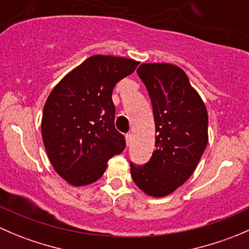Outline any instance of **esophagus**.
Returning <instances> with one entry per match:
<instances>
[{
    "instance_id": "1",
    "label": "esophagus",
    "mask_w": 249,
    "mask_h": 249,
    "mask_svg": "<svg viewBox=\"0 0 249 249\" xmlns=\"http://www.w3.org/2000/svg\"><path fill=\"white\" fill-rule=\"evenodd\" d=\"M125 139H126V143H127V145L130 144V142H131V140H132V134H126L125 135Z\"/></svg>"
}]
</instances>
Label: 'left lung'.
<instances>
[{"label":"left lung","mask_w":249,"mask_h":249,"mask_svg":"<svg viewBox=\"0 0 249 249\" xmlns=\"http://www.w3.org/2000/svg\"><path fill=\"white\" fill-rule=\"evenodd\" d=\"M137 74L149 94L157 135L149 161L130 162V171L142 192L162 197L175 192L196 169L208 142L207 109L178 66L142 64Z\"/></svg>","instance_id":"left-lung-1"}]
</instances>
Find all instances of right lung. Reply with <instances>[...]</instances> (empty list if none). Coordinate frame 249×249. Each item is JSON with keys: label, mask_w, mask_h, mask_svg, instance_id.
<instances>
[{"label": "right lung", "mask_w": 249, "mask_h": 249, "mask_svg": "<svg viewBox=\"0 0 249 249\" xmlns=\"http://www.w3.org/2000/svg\"><path fill=\"white\" fill-rule=\"evenodd\" d=\"M126 57L94 55L66 74L48 96L42 137L55 171L74 187L94 183L125 148L114 126L115 84L136 70Z\"/></svg>", "instance_id": "right-lung-1"}]
</instances>
